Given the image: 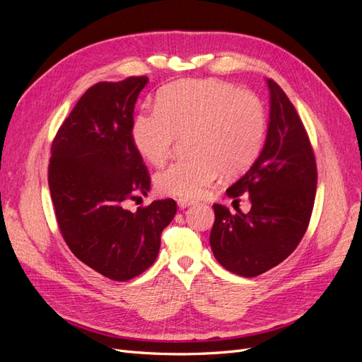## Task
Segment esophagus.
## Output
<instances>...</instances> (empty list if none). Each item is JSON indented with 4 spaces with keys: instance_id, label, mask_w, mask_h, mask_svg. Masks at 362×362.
Segmentation results:
<instances>
[{
    "instance_id": "obj_1",
    "label": "esophagus",
    "mask_w": 362,
    "mask_h": 362,
    "mask_svg": "<svg viewBox=\"0 0 362 362\" xmlns=\"http://www.w3.org/2000/svg\"><path fill=\"white\" fill-rule=\"evenodd\" d=\"M196 204V201H193V199H187V198H180L178 199V206L180 208H187V206H192V205H194Z\"/></svg>"
}]
</instances>
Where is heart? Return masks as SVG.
<instances>
[{
    "label": "heart",
    "instance_id": "heart-1",
    "mask_svg": "<svg viewBox=\"0 0 362 362\" xmlns=\"http://www.w3.org/2000/svg\"><path fill=\"white\" fill-rule=\"evenodd\" d=\"M266 112L259 98L218 80H181L164 87L157 107L136 115L134 146L154 166L187 136L192 156L157 175L161 193L198 198L223 172L234 177L258 157L266 137Z\"/></svg>",
    "mask_w": 362,
    "mask_h": 362
}]
</instances>
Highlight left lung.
Instances as JSON below:
<instances>
[{
	"label": "left lung",
	"mask_w": 362,
	"mask_h": 362,
	"mask_svg": "<svg viewBox=\"0 0 362 362\" xmlns=\"http://www.w3.org/2000/svg\"><path fill=\"white\" fill-rule=\"evenodd\" d=\"M264 146L249 170L226 190L247 193L249 213L231 214L214 204L210 245L216 259L235 275L252 278L278 266L298 247L314 206L317 168L302 120L272 80Z\"/></svg>",
	"instance_id": "left-lung-1"
}]
</instances>
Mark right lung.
Here are the masks:
<instances>
[{
    "label": "right lung",
    "instance_id": "add662e5",
    "mask_svg": "<svg viewBox=\"0 0 362 362\" xmlns=\"http://www.w3.org/2000/svg\"><path fill=\"white\" fill-rule=\"evenodd\" d=\"M148 76L98 83L76 103L51 146L48 184L57 223L72 254L113 281L154 264L160 237L177 213L161 199L136 213L127 199L148 194L151 178L134 146V105Z\"/></svg>",
    "mask_w": 362,
    "mask_h": 362
}]
</instances>
